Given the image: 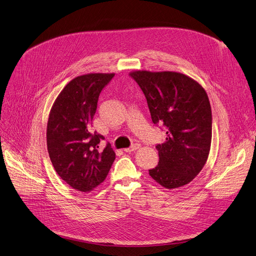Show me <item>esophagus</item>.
<instances>
[{"label": "esophagus", "instance_id": "obj_1", "mask_svg": "<svg viewBox=\"0 0 256 256\" xmlns=\"http://www.w3.org/2000/svg\"><path fill=\"white\" fill-rule=\"evenodd\" d=\"M140 147V145L138 144V142H134V144H132L129 148H126L124 150H125V152H132V151H134V150H138Z\"/></svg>", "mask_w": 256, "mask_h": 256}]
</instances>
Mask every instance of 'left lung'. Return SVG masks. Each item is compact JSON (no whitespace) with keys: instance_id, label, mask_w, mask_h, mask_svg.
Returning <instances> with one entry per match:
<instances>
[{"instance_id":"left-lung-1","label":"left lung","mask_w":256,"mask_h":256,"mask_svg":"<svg viewBox=\"0 0 256 256\" xmlns=\"http://www.w3.org/2000/svg\"><path fill=\"white\" fill-rule=\"evenodd\" d=\"M144 94L153 124L166 131L156 146L158 164L149 176L167 189L190 182L207 162L212 138L208 96L198 82L172 71H134L129 74Z\"/></svg>"}]
</instances>
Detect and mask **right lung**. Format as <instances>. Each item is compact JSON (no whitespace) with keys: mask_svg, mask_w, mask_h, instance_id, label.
<instances>
[{"mask_svg":"<svg viewBox=\"0 0 256 256\" xmlns=\"http://www.w3.org/2000/svg\"><path fill=\"white\" fill-rule=\"evenodd\" d=\"M114 76V74H90L70 80L49 114L50 160L60 178L82 192L103 182L116 160L110 142L100 149V142L105 138L96 131L90 132L100 94Z\"/></svg>","mask_w":256,"mask_h":256,"instance_id":"add662e5","label":"right lung"}]
</instances>
